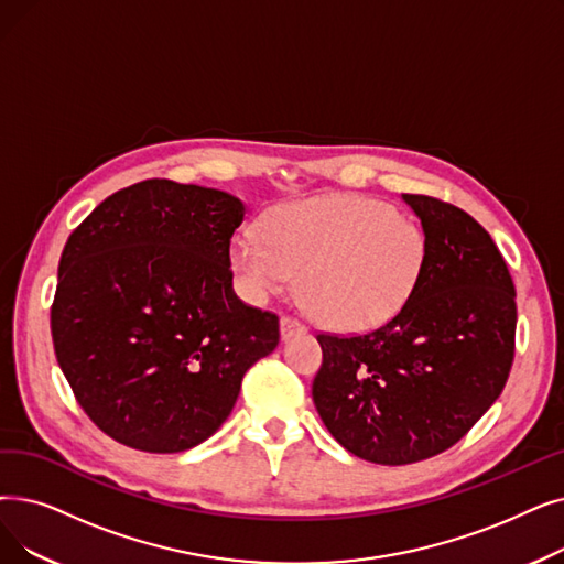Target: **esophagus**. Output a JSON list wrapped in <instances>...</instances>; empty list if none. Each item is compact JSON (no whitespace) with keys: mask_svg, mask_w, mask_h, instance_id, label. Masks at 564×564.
<instances>
[{"mask_svg":"<svg viewBox=\"0 0 564 564\" xmlns=\"http://www.w3.org/2000/svg\"><path fill=\"white\" fill-rule=\"evenodd\" d=\"M304 332L306 327L300 321H295V317H281V340H290L292 336L304 334Z\"/></svg>","mask_w":564,"mask_h":564,"instance_id":"obj_1","label":"esophagus"}]
</instances>
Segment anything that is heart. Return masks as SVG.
<instances>
[{"label":"heart","mask_w":564,"mask_h":564,"mask_svg":"<svg viewBox=\"0 0 564 564\" xmlns=\"http://www.w3.org/2000/svg\"><path fill=\"white\" fill-rule=\"evenodd\" d=\"M429 241L412 218L359 193H332L274 207L262 239L239 235L230 264L243 292L264 302L297 276L317 323L371 332L410 304L426 274Z\"/></svg>","instance_id":"heart-1"}]
</instances>
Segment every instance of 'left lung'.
<instances>
[{"mask_svg": "<svg viewBox=\"0 0 564 564\" xmlns=\"http://www.w3.org/2000/svg\"><path fill=\"white\" fill-rule=\"evenodd\" d=\"M429 241L410 304L364 336L321 334L313 403L336 443L382 465L449 449L496 403L517 334L509 269L470 214L403 193Z\"/></svg>", "mask_w": 564, "mask_h": 564, "instance_id": "1", "label": "left lung"}]
</instances>
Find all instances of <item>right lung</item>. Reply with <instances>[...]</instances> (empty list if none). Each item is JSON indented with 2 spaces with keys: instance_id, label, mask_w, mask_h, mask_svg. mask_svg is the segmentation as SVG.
Returning <instances> with one entry per match:
<instances>
[{
  "instance_id": "1",
  "label": "right lung",
  "mask_w": 564,
  "mask_h": 564,
  "mask_svg": "<svg viewBox=\"0 0 564 564\" xmlns=\"http://www.w3.org/2000/svg\"><path fill=\"white\" fill-rule=\"evenodd\" d=\"M247 205L170 180L121 188L68 237L51 329L87 417L117 443L177 454L235 408L279 346V317L232 290L230 239Z\"/></svg>"
}]
</instances>
